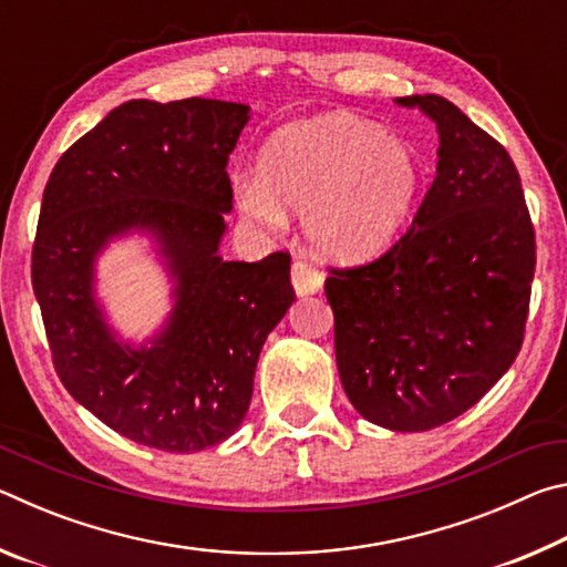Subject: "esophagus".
I'll return each instance as SVG.
<instances>
[{
	"label": "esophagus",
	"instance_id": "obj_1",
	"mask_svg": "<svg viewBox=\"0 0 567 567\" xmlns=\"http://www.w3.org/2000/svg\"><path fill=\"white\" fill-rule=\"evenodd\" d=\"M292 287H295V295L297 297L315 295L322 287V275L315 270L312 265L297 260L292 265Z\"/></svg>",
	"mask_w": 567,
	"mask_h": 567
}]
</instances>
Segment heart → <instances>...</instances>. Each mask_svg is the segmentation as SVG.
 Wrapping results in <instances>:
<instances>
[{
    "instance_id": "obj_1",
    "label": "heart",
    "mask_w": 567,
    "mask_h": 567,
    "mask_svg": "<svg viewBox=\"0 0 567 567\" xmlns=\"http://www.w3.org/2000/svg\"><path fill=\"white\" fill-rule=\"evenodd\" d=\"M422 192V162L408 140L348 112L292 122L262 150L260 172L235 179L249 223L282 227L302 213L310 247L332 262H364L408 227Z\"/></svg>"
}]
</instances>
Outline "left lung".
<instances>
[{
	"label": "left lung",
	"mask_w": 567,
	"mask_h": 567,
	"mask_svg": "<svg viewBox=\"0 0 567 567\" xmlns=\"http://www.w3.org/2000/svg\"><path fill=\"white\" fill-rule=\"evenodd\" d=\"M435 122L437 175L380 260L330 270L342 388L364 420L422 433L455 420L520 352L535 233L501 142L437 94L398 97Z\"/></svg>",
	"instance_id": "1"
}]
</instances>
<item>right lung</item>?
<instances>
[{
    "instance_id": "add662e5",
    "label": "right lung",
    "mask_w": 567,
    "mask_h": 567,
    "mask_svg": "<svg viewBox=\"0 0 567 567\" xmlns=\"http://www.w3.org/2000/svg\"><path fill=\"white\" fill-rule=\"evenodd\" d=\"M249 107L189 97L132 100L56 162L32 249L54 370L66 392L134 443L197 453L243 425L262 344L295 302L290 255L225 262L227 159ZM147 236L173 307L145 343L122 341L96 297L112 241Z\"/></svg>"
}]
</instances>
